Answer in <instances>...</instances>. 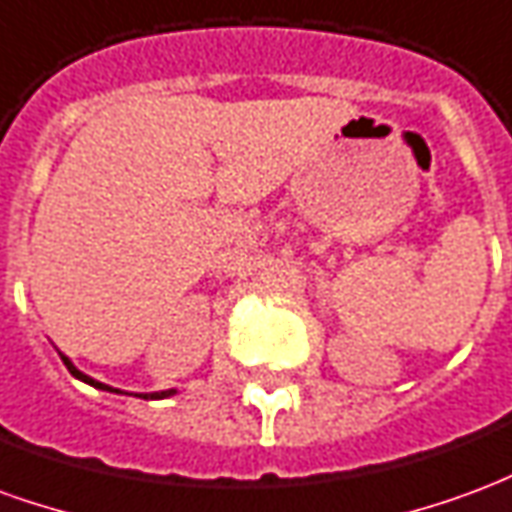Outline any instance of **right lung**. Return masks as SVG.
<instances>
[{
  "mask_svg": "<svg viewBox=\"0 0 512 512\" xmlns=\"http://www.w3.org/2000/svg\"><path fill=\"white\" fill-rule=\"evenodd\" d=\"M62 362H65V367L71 370V376H76V378H79V381H84V384L95 386V389H106V392H120V389H112V386L101 384V381H95V378L84 376L82 370H76V367H73V362H71V359H68V356H62ZM169 395H175V389H167V392H150V395H139V397H145V400H147V397H150V400H161V397H169Z\"/></svg>",
  "mask_w": 512,
  "mask_h": 512,
  "instance_id": "add662e5",
  "label": "right lung"
}]
</instances>
